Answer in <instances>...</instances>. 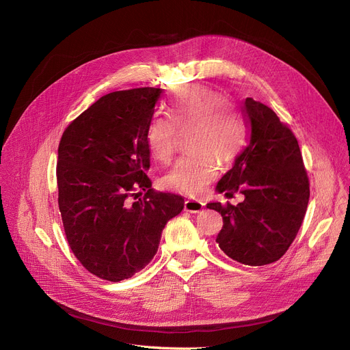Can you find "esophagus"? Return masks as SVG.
<instances>
[{
    "label": "esophagus",
    "mask_w": 350,
    "mask_h": 350,
    "mask_svg": "<svg viewBox=\"0 0 350 350\" xmlns=\"http://www.w3.org/2000/svg\"><path fill=\"white\" fill-rule=\"evenodd\" d=\"M204 208V203L200 200H186L185 201V210L189 213H200Z\"/></svg>",
    "instance_id": "34e87169"
}]
</instances>
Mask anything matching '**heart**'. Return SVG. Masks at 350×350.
Returning a JSON list of instances; mask_svg holds the SVG:
<instances>
[{"label": "heart", "instance_id": "b5f03b06", "mask_svg": "<svg viewBox=\"0 0 350 350\" xmlns=\"http://www.w3.org/2000/svg\"><path fill=\"white\" fill-rule=\"evenodd\" d=\"M223 102L224 96L208 86H181L172 98L170 118L159 115L147 129V146L152 156L161 163L173 157L177 131L191 129V149L198 153L177 160L165 176V183L173 190L187 196L204 193L218 174L215 156L227 163L240 149V123Z\"/></svg>", "mask_w": 350, "mask_h": 350}]
</instances>
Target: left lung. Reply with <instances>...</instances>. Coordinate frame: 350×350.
Masks as SVG:
<instances>
[{
  "label": "left lung",
  "instance_id": "1",
  "mask_svg": "<svg viewBox=\"0 0 350 350\" xmlns=\"http://www.w3.org/2000/svg\"><path fill=\"white\" fill-rule=\"evenodd\" d=\"M248 139L217 191L243 203H210L223 217L218 247L251 267L278 261L295 240L309 201V178L297 137L267 105L247 98L243 106Z\"/></svg>",
  "mask_w": 350,
  "mask_h": 350
}]
</instances>
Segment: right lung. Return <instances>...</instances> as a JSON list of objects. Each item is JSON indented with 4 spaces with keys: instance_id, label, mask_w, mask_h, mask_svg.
Wrapping results in <instances>:
<instances>
[{
    "instance_id": "obj_1",
    "label": "right lung",
    "mask_w": 350,
    "mask_h": 350,
    "mask_svg": "<svg viewBox=\"0 0 350 350\" xmlns=\"http://www.w3.org/2000/svg\"><path fill=\"white\" fill-rule=\"evenodd\" d=\"M161 94H107L70 122L59 142L58 204L68 244L90 273L110 282L153 260L164 226L185 207L181 196L153 190L146 174V135Z\"/></svg>"
}]
</instances>
